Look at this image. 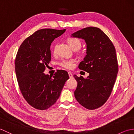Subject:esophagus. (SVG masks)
Masks as SVG:
<instances>
[{"instance_id":"esophagus-1","label":"esophagus","mask_w":134,"mask_h":134,"mask_svg":"<svg viewBox=\"0 0 134 134\" xmlns=\"http://www.w3.org/2000/svg\"><path fill=\"white\" fill-rule=\"evenodd\" d=\"M68 73H69V77L70 78H72V77H73V75H72V74L71 73V72L70 71H69V72H68Z\"/></svg>"}]
</instances>
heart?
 Listing matches in <instances>:
<instances>
[{"label":"heart","mask_w":134,"mask_h":134,"mask_svg":"<svg viewBox=\"0 0 134 134\" xmlns=\"http://www.w3.org/2000/svg\"><path fill=\"white\" fill-rule=\"evenodd\" d=\"M68 43L70 45V47L72 49H78L81 47V41L79 39L77 38H70L68 40ZM53 53H56V46L53 48ZM59 65L60 66L67 69H70L72 68L74 65V61L72 60H67L64 59L59 63Z\"/></svg>","instance_id":"b5f03b06"}]
</instances>
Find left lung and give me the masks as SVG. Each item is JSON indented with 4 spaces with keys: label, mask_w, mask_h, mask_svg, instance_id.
<instances>
[{
    "label": "left lung",
    "mask_w": 134,
    "mask_h": 134,
    "mask_svg": "<svg viewBox=\"0 0 134 134\" xmlns=\"http://www.w3.org/2000/svg\"><path fill=\"white\" fill-rule=\"evenodd\" d=\"M83 39L86 55L79 69L89 73L86 78L74 75L78 82L75 97L82 106L95 109L109 97L118 72L115 48L109 37L98 27H85L71 35Z\"/></svg>",
    "instance_id": "8db88e82"
}]
</instances>
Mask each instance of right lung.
<instances>
[{"label": "right lung", "instance_id": "1", "mask_svg": "<svg viewBox=\"0 0 134 134\" xmlns=\"http://www.w3.org/2000/svg\"><path fill=\"white\" fill-rule=\"evenodd\" d=\"M65 31H36L25 40L17 52L15 69L19 89L27 103L37 109L45 110L52 106L69 78L64 70H58L53 76L44 73L51 60V43Z\"/></svg>", "mask_w": 134, "mask_h": 134}]
</instances>
